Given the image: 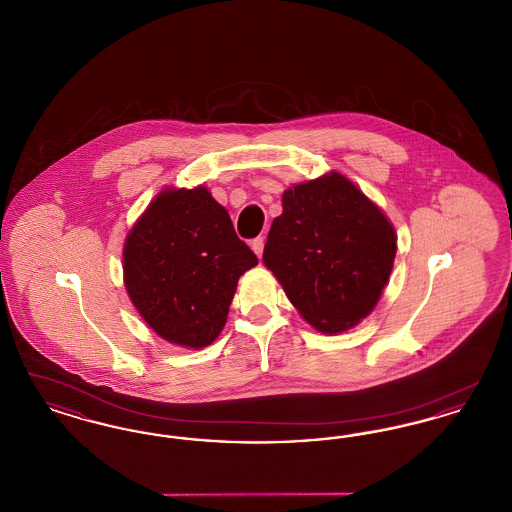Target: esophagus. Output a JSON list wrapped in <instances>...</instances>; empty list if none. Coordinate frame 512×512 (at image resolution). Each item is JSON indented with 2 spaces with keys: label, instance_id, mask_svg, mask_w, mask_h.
Listing matches in <instances>:
<instances>
[{
  "label": "esophagus",
  "instance_id": "esophagus-1",
  "mask_svg": "<svg viewBox=\"0 0 512 512\" xmlns=\"http://www.w3.org/2000/svg\"><path fill=\"white\" fill-rule=\"evenodd\" d=\"M263 247H265V240H263V238H255V240L251 242V249L255 251V255H257V257H261V255H263Z\"/></svg>",
  "mask_w": 512,
  "mask_h": 512
}]
</instances>
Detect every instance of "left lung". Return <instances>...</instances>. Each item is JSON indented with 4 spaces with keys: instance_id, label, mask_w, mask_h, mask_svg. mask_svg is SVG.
Returning a JSON list of instances; mask_svg holds the SVG:
<instances>
[{
    "instance_id": "left-lung-1",
    "label": "left lung",
    "mask_w": 512,
    "mask_h": 512,
    "mask_svg": "<svg viewBox=\"0 0 512 512\" xmlns=\"http://www.w3.org/2000/svg\"><path fill=\"white\" fill-rule=\"evenodd\" d=\"M263 263L293 307L324 334H340L376 307L388 284L397 238L388 217L340 172L282 195Z\"/></svg>"
}]
</instances>
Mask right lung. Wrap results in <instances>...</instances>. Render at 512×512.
Returning a JSON list of instances; mask_svg holds the SVG:
<instances>
[{"label":"right lung","mask_w":512,"mask_h":512,"mask_svg":"<svg viewBox=\"0 0 512 512\" xmlns=\"http://www.w3.org/2000/svg\"><path fill=\"white\" fill-rule=\"evenodd\" d=\"M124 286L163 338L201 349L219 338L236 286L259 259L207 188L163 190L130 230Z\"/></svg>","instance_id":"add662e5"}]
</instances>
